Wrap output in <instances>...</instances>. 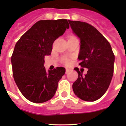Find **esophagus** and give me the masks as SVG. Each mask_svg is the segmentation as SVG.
Returning <instances> with one entry per match:
<instances>
[{"label":"esophagus","instance_id":"obj_1","mask_svg":"<svg viewBox=\"0 0 126 126\" xmlns=\"http://www.w3.org/2000/svg\"><path fill=\"white\" fill-rule=\"evenodd\" d=\"M69 71H70L69 69H68V68L65 69V74H67V73L69 72Z\"/></svg>","mask_w":126,"mask_h":126}]
</instances>
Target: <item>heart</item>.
Returning <instances> with one entry per match:
<instances>
[{
	"instance_id": "obj_1",
	"label": "heart",
	"mask_w": 126,
	"mask_h": 126,
	"mask_svg": "<svg viewBox=\"0 0 126 126\" xmlns=\"http://www.w3.org/2000/svg\"><path fill=\"white\" fill-rule=\"evenodd\" d=\"M71 37H72V36H71ZM62 61L64 64H65V65H69V64H70L69 59L68 57H64L62 58Z\"/></svg>"
}]
</instances>
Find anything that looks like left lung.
Returning <instances> with one entry per match:
<instances>
[{
    "label": "left lung",
    "mask_w": 126,
    "mask_h": 126,
    "mask_svg": "<svg viewBox=\"0 0 126 126\" xmlns=\"http://www.w3.org/2000/svg\"><path fill=\"white\" fill-rule=\"evenodd\" d=\"M68 21L80 39L79 65L88 68L84 75L78 67L74 68L78 78L73 84V91L81 100L94 102L103 96L110 84L115 56L110 44L93 26L85 22Z\"/></svg>",
    "instance_id": "1"
}]
</instances>
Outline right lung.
<instances>
[{
  "label": "right lung",
  "instance_id": "add662e5",
  "mask_svg": "<svg viewBox=\"0 0 126 126\" xmlns=\"http://www.w3.org/2000/svg\"><path fill=\"white\" fill-rule=\"evenodd\" d=\"M69 28L67 19L41 20L17 41L11 57L16 85L23 96L33 103H43L54 96L65 68L58 67L47 72L45 55L51 54L57 38Z\"/></svg>",
  "mask_w": 126,
  "mask_h": 126
}]
</instances>
